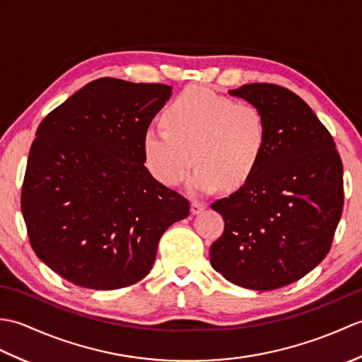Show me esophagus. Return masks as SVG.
<instances>
[{
    "label": "esophagus",
    "mask_w": 362,
    "mask_h": 362,
    "mask_svg": "<svg viewBox=\"0 0 362 362\" xmlns=\"http://www.w3.org/2000/svg\"><path fill=\"white\" fill-rule=\"evenodd\" d=\"M204 210H205V204L197 202V201L191 202V213H193V214H199V213H202Z\"/></svg>",
    "instance_id": "34e87169"
}]
</instances>
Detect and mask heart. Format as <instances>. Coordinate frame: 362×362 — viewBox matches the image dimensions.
I'll use <instances>...</instances> for the list:
<instances>
[{
  "instance_id": "b5f03b06",
  "label": "heart",
  "mask_w": 362,
  "mask_h": 362,
  "mask_svg": "<svg viewBox=\"0 0 362 362\" xmlns=\"http://www.w3.org/2000/svg\"><path fill=\"white\" fill-rule=\"evenodd\" d=\"M163 122L144 130V165L153 179L175 187L194 158L197 168L188 180L194 194L247 185L267 148V121L258 107L236 104L205 87H188L177 95Z\"/></svg>"
}]
</instances>
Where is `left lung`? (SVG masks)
<instances>
[{
	"instance_id": "obj_1",
	"label": "left lung",
	"mask_w": 362,
	"mask_h": 362,
	"mask_svg": "<svg viewBox=\"0 0 362 362\" xmlns=\"http://www.w3.org/2000/svg\"><path fill=\"white\" fill-rule=\"evenodd\" d=\"M228 93L264 113L269 140L247 185L211 204L226 227L210 263L241 288L279 289L332 247L344 206L342 161L327 127L291 90L247 83Z\"/></svg>"
}]
</instances>
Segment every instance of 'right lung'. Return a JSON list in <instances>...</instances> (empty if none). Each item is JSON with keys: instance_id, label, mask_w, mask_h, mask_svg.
Listing matches in <instances>:
<instances>
[{"instance_id": "add662e5", "label": "right lung", "mask_w": 362, "mask_h": 362, "mask_svg": "<svg viewBox=\"0 0 362 362\" xmlns=\"http://www.w3.org/2000/svg\"><path fill=\"white\" fill-rule=\"evenodd\" d=\"M171 91L101 78L38 126L21 213L35 255L62 279L96 291L140 281L165 230L189 214L144 166V130Z\"/></svg>"}]
</instances>
